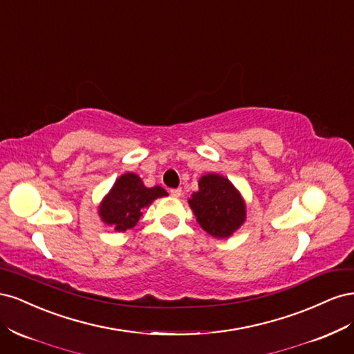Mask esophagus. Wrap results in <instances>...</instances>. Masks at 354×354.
Segmentation results:
<instances>
[{
    "label": "esophagus",
    "mask_w": 354,
    "mask_h": 354,
    "mask_svg": "<svg viewBox=\"0 0 354 354\" xmlns=\"http://www.w3.org/2000/svg\"><path fill=\"white\" fill-rule=\"evenodd\" d=\"M169 194H171V196L180 198V196H181V189H180V187H177V189H171V190H169Z\"/></svg>",
    "instance_id": "obj_1"
}]
</instances>
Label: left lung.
<instances>
[{"mask_svg": "<svg viewBox=\"0 0 354 354\" xmlns=\"http://www.w3.org/2000/svg\"><path fill=\"white\" fill-rule=\"evenodd\" d=\"M198 223L214 238H227L245 221V203L227 178L207 174L189 199Z\"/></svg>", "mask_w": 354, "mask_h": 354, "instance_id": "1", "label": "left lung"}]
</instances>
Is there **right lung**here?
Here are the masks:
<instances>
[{"mask_svg":"<svg viewBox=\"0 0 354 354\" xmlns=\"http://www.w3.org/2000/svg\"><path fill=\"white\" fill-rule=\"evenodd\" d=\"M164 187H146L142 178L127 173L116 180L111 194L100 205V217L118 232H124L136 226L140 220L142 209L153 199L167 196Z\"/></svg>","mask_w":354,"mask_h":354,"instance_id":"obj_1","label":"right lung"}]
</instances>
